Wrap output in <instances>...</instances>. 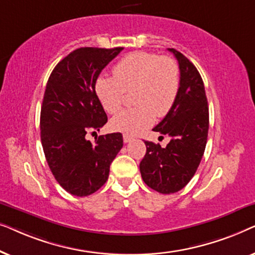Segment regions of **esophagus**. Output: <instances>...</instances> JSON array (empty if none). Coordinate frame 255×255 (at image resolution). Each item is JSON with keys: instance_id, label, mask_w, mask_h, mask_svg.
I'll return each instance as SVG.
<instances>
[{"instance_id": "34e87169", "label": "esophagus", "mask_w": 255, "mask_h": 255, "mask_svg": "<svg viewBox=\"0 0 255 255\" xmlns=\"http://www.w3.org/2000/svg\"><path fill=\"white\" fill-rule=\"evenodd\" d=\"M132 139H133V138H132L131 135H128V134H124V135H123V140H124V142H130V141L132 140Z\"/></svg>"}]
</instances>
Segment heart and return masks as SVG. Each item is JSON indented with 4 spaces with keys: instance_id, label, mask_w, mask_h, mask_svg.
<instances>
[{
    "instance_id": "b5f03b06",
    "label": "heart",
    "mask_w": 255,
    "mask_h": 255,
    "mask_svg": "<svg viewBox=\"0 0 255 255\" xmlns=\"http://www.w3.org/2000/svg\"><path fill=\"white\" fill-rule=\"evenodd\" d=\"M114 76L101 75L95 92L108 114H116L125 93H132L133 108L121 111L110 122L114 131L135 134L148 128L155 116L163 117L175 103L180 89L176 62L168 57L138 51L125 55L114 66Z\"/></svg>"
}]
</instances>
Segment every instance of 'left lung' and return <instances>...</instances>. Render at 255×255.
<instances>
[{
	"instance_id": "obj_1",
	"label": "left lung",
	"mask_w": 255,
	"mask_h": 255,
	"mask_svg": "<svg viewBox=\"0 0 255 255\" xmlns=\"http://www.w3.org/2000/svg\"><path fill=\"white\" fill-rule=\"evenodd\" d=\"M179 62L180 89L165 118L153 128L170 140L166 147L145 141L141 177L149 188L173 194L184 188L203 156L209 130V108L204 83L197 68L175 48H168Z\"/></svg>"
}]
</instances>
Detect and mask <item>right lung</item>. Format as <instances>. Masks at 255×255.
<instances>
[{
	"mask_svg": "<svg viewBox=\"0 0 255 255\" xmlns=\"http://www.w3.org/2000/svg\"><path fill=\"white\" fill-rule=\"evenodd\" d=\"M123 47H81L52 71L40 111V139L52 174L74 196H88L107 182L110 165L123 147V135L108 133L87 140L108 122L95 92L102 69Z\"/></svg>",
	"mask_w": 255,
	"mask_h": 255,
	"instance_id": "add662e5",
	"label": "right lung"
}]
</instances>
